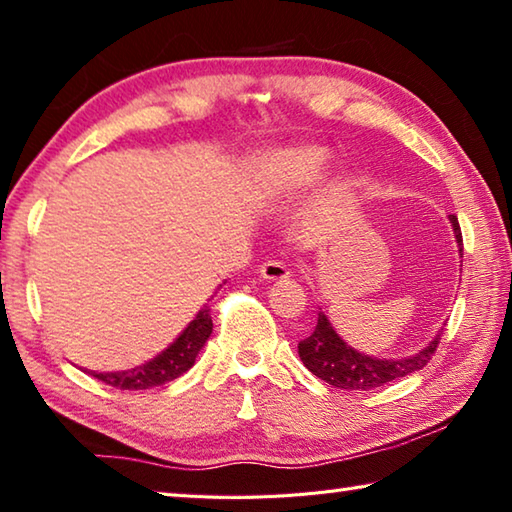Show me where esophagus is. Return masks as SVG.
<instances>
[{
	"label": "esophagus",
	"mask_w": 512,
	"mask_h": 512,
	"mask_svg": "<svg viewBox=\"0 0 512 512\" xmlns=\"http://www.w3.org/2000/svg\"><path fill=\"white\" fill-rule=\"evenodd\" d=\"M259 273H262V277L266 282H284L291 277V271L282 264V262H266L262 264V268H259Z\"/></svg>",
	"instance_id": "obj_1"
}]
</instances>
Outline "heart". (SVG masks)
Here are the masks:
<instances>
[{
	"label": "heart",
	"instance_id": "b5f03b06",
	"mask_svg": "<svg viewBox=\"0 0 512 512\" xmlns=\"http://www.w3.org/2000/svg\"><path fill=\"white\" fill-rule=\"evenodd\" d=\"M329 163V147L318 143L277 147L257 165L253 192L255 203L262 210H273L300 197L322 179Z\"/></svg>",
	"mask_w": 512,
	"mask_h": 512
}]
</instances>
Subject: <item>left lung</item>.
<instances>
[{
    "mask_svg": "<svg viewBox=\"0 0 512 512\" xmlns=\"http://www.w3.org/2000/svg\"><path fill=\"white\" fill-rule=\"evenodd\" d=\"M454 239H457L459 255H463V239L459 221L454 215L448 217ZM443 331V329H441ZM441 331L436 333L430 345L418 349L412 356L405 358H374L369 353H362L353 349L349 342L340 338V333L333 329L327 313L320 309L318 324L309 338H304L297 345V353L304 362V367L318 376L324 383L340 389H360V392H369V389L383 387L392 380L403 376H410L414 371L423 369L427 362L432 360V353L441 340Z\"/></svg>",
    "mask_w": 512,
    "mask_h": 512,
    "instance_id": "8db88e82",
    "label": "left lung"
}]
</instances>
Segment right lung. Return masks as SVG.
I'll list each match as a JSON object with an SVG mask.
<instances>
[{
  "mask_svg": "<svg viewBox=\"0 0 512 512\" xmlns=\"http://www.w3.org/2000/svg\"><path fill=\"white\" fill-rule=\"evenodd\" d=\"M210 333H212L210 306L203 304L201 311L194 315V320L179 333V336H176L172 345H167V349L159 353V356H154L152 360H147L134 369L87 371V374L116 389L159 387V385L170 383L174 378L183 376L185 371L194 365V360H197L199 351L208 342Z\"/></svg>",
  "mask_w": 512,
  "mask_h": 512,
  "instance_id": "right-lung-1",
  "label": "right lung"
}]
</instances>
